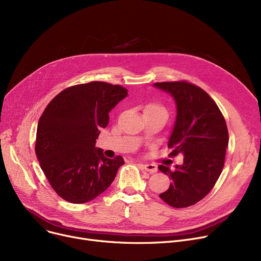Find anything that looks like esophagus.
I'll list each match as a JSON object with an SVG mask.
<instances>
[{
    "mask_svg": "<svg viewBox=\"0 0 261 261\" xmlns=\"http://www.w3.org/2000/svg\"><path fill=\"white\" fill-rule=\"evenodd\" d=\"M139 166H141L145 171L150 172V173H155L157 172V166L154 164H139Z\"/></svg>",
    "mask_w": 261,
    "mask_h": 261,
    "instance_id": "obj_1",
    "label": "esophagus"
}]
</instances>
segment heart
Wrapping results in <instances>:
<instances>
[{
	"instance_id": "1",
	"label": "heart",
	"mask_w": 261,
	"mask_h": 261,
	"mask_svg": "<svg viewBox=\"0 0 261 261\" xmlns=\"http://www.w3.org/2000/svg\"><path fill=\"white\" fill-rule=\"evenodd\" d=\"M145 110H151V111H155V113H159V114H161V115H164V116L168 117V111H167V109H166L164 106L158 105V104H154V105H150V106H147Z\"/></svg>"
}]
</instances>
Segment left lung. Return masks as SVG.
Masks as SVG:
<instances>
[{
    "mask_svg": "<svg viewBox=\"0 0 261 261\" xmlns=\"http://www.w3.org/2000/svg\"><path fill=\"white\" fill-rule=\"evenodd\" d=\"M176 105V119L168 146L171 155L182 154V165L174 170L158 169L171 179L159 196L168 205L185 208L201 201L214 188L224 167L228 132L224 117L203 89L187 82L156 83Z\"/></svg>",
    "mask_w": 261,
    "mask_h": 261,
    "instance_id": "1",
    "label": "left lung"
}]
</instances>
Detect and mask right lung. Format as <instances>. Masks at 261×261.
Masks as SVG:
<instances>
[{"label":"right lung","mask_w":261,"mask_h":261,"mask_svg":"<svg viewBox=\"0 0 261 261\" xmlns=\"http://www.w3.org/2000/svg\"><path fill=\"white\" fill-rule=\"evenodd\" d=\"M127 96L119 85L81 84L61 91L44 109L36 134L35 151L55 192L73 204L103 193L124 159H109L95 142L109 122V113Z\"/></svg>","instance_id":"1"}]
</instances>
